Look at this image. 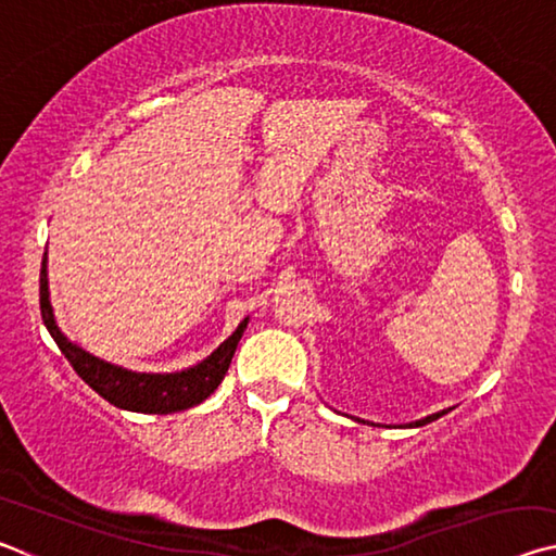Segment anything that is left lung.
<instances>
[{"label":"left lung","instance_id":"1","mask_svg":"<svg viewBox=\"0 0 556 556\" xmlns=\"http://www.w3.org/2000/svg\"><path fill=\"white\" fill-rule=\"evenodd\" d=\"M448 409H441V412H434V414H429V417H425V419H417V421H409V429L412 427H425V425H429V421H434V419H439V417H444V414H446ZM357 421H361V419H357Z\"/></svg>","mask_w":556,"mask_h":556}]
</instances>
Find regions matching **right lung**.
Returning a JSON list of instances; mask_svg holds the SVG:
<instances>
[{
	"mask_svg": "<svg viewBox=\"0 0 556 556\" xmlns=\"http://www.w3.org/2000/svg\"><path fill=\"white\" fill-rule=\"evenodd\" d=\"M41 318L46 328H49L55 345L61 348V353L65 357H68L73 370L78 372L102 400H108L119 409L142 414H174L191 409L203 400H208L211 394L218 390L225 372H228L235 348H238L244 328L250 324V316L242 318L240 326L235 328L208 357H203L201 363L191 365V368L176 372H137L122 368V365L102 361V357L88 353L86 348L73 343L71 338L61 331L59 324H55L49 291V255H43L41 262Z\"/></svg>",
	"mask_w": 556,
	"mask_h": 556,
	"instance_id": "obj_1",
	"label": "right lung"
}]
</instances>
